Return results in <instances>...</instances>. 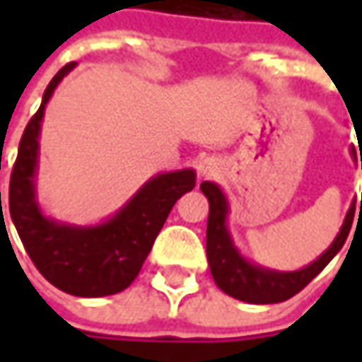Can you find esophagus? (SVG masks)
Instances as JSON below:
<instances>
[{
  "instance_id": "esophagus-1",
  "label": "esophagus",
  "mask_w": 362,
  "mask_h": 362,
  "mask_svg": "<svg viewBox=\"0 0 362 362\" xmlns=\"http://www.w3.org/2000/svg\"><path fill=\"white\" fill-rule=\"evenodd\" d=\"M197 171H199L202 179H211V177H216L219 173V163L216 159H211V157H207V159L199 160Z\"/></svg>"
}]
</instances>
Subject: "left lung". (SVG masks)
<instances>
[{"instance_id":"8db88e82","label":"left lung","mask_w":362,"mask_h":362,"mask_svg":"<svg viewBox=\"0 0 362 362\" xmlns=\"http://www.w3.org/2000/svg\"><path fill=\"white\" fill-rule=\"evenodd\" d=\"M353 153V151H351ZM362 169V155H361ZM203 195L209 202V219H207V262L216 280L217 288L231 298L250 302V304H276L292 298L304 286L325 270L328 262L341 252L349 238V231L355 217V203L349 207L341 231L334 242L330 243L325 254L314 259L313 264L294 272H278L252 264L240 254L228 230L230 203L219 185L211 181L202 183ZM362 209V197H361Z\"/></svg>"}]
</instances>
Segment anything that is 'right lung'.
Instances as JSON below:
<instances>
[{
	"label": "right lung",
	"instance_id": "1",
	"mask_svg": "<svg viewBox=\"0 0 362 362\" xmlns=\"http://www.w3.org/2000/svg\"><path fill=\"white\" fill-rule=\"evenodd\" d=\"M74 68L76 62L66 64L52 78L42 105L23 131L9 181V216L28 256L49 284L72 296L96 298L132 284L175 202L195 187V171L151 177L115 216L96 226H72L44 216L35 199L37 139L48 100Z\"/></svg>",
	"mask_w": 362,
	"mask_h": 362
}]
</instances>
